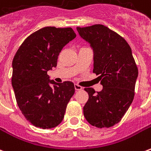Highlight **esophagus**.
<instances>
[{"instance_id": "esophagus-1", "label": "esophagus", "mask_w": 151, "mask_h": 151, "mask_svg": "<svg viewBox=\"0 0 151 151\" xmlns=\"http://www.w3.org/2000/svg\"><path fill=\"white\" fill-rule=\"evenodd\" d=\"M74 88H75L76 91H81V90H82V86L78 85V84H75V85H74Z\"/></svg>"}]
</instances>
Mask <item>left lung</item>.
<instances>
[{"label": "left lung", "mask_w": 151, "mask_h": 151, "mask_svg": "<svg viewBox=\"0 0 151 151\" xmlns=\"http://www.w3.org/2000/svg\"><path fill=\"white\" fill-rule=\"evenodd\" d=\"M94 52V69L103 90L85 88L89 99L83 108L86 120L97 128L119 123L134 98L138 69L126 40L104 25L77 27Z\"/></svg>", "instance_id": "left-lung-1"}]
</instances>
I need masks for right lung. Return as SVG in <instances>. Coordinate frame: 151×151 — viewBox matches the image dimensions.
<instances>
[{
	"mask_svg": "<svg viewBox=\"0 0 151 151\" xmlns=\"http://www.w3.org/2000/svg\"><path fill=\"white\" fill-rule=\"evenodd\" d=\"M75 37L70 27H43L29 35L15 54L12 86L22 113L34 126L52 129L62 121L74 85L50 80L47 71L56 67L60 51Z\"/></svg>",
	"mask_w": 151,
	"mask_h": 151,
	"instance_id": "obj_1",
	"label": "right lung"
}]
</instances>
